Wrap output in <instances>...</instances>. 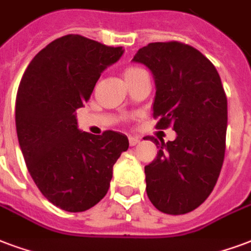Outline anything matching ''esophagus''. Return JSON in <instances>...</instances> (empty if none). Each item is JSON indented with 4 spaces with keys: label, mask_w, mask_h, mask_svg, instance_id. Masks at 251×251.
Listing matches in <instances>:
<instances>
[{
    "label": "esophagus",
    "mask_w": 251,
    "mask_h": 251,
    "mask_svg": "<svg viewBox=\"0 0 251 251\" xmlns=\"http://www.w3.org/2000/svg\"><path fill=\"white\" fill-rule=\"evenodd\" d=\"M128 141H129V146L133 147V146H136V144H139V139L137 137H133V136H129L128 137Z\"/></svg>",
    "instance_id": "obj_1"
}]
</instances>
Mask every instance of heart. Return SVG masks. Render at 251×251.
<instances>
[{
  "mask_svg": "<svg viewBox=\"0 0 251 251\" xmlns=\"http://www.w3.org/2000/svg\"><path fill=\"white\" fill-rule=\"evenodd\" d=\"M141 75H146V71L140 69V67H136V66H129V67L124 70V78H126L127 83H131L132 80L141 76Z\"/></svg>",
  "mask_w": 251,
  "mask_h": 251,
  "instance_id": "1",
  "label": "heart"
}]
</instances>
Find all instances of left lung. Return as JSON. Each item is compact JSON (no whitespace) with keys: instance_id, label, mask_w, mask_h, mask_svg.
<instances>
[{"instance_id":"1","label":"left lung","mask_w":251,"mask_h":251,"mask_svg":"<svg viewBox=\"0 0 251 251\" xmlns=\"http://www.w3.org/2000/svg\"><path fill=\"white\" fill-rule=\"evenodd\" d=\"M133 62L146 65L156 82V128H172L173 141L154 139L156 159L146 165L147 195L167 214H185L208 199L221 172L226 148L227 99L217 70L185 43L154 42Z\"/></svg>"}]
</instances>
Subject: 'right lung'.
I'll return each mask as SVG.
<instances>
[{
    "label": "right lung",
    "mask_w": 251,
    "mask_h": 251,
    "mask_svg": "<svg viewBox=\"0 0 251 251\" xmlns=\"http://www.w3.org/2000/svg\"><path fill=\"white\" fill-rule=\"evenodd\" d=\"M122 54L123 47L69 34L34 56L18 86L16 127L26 167L41 193L66 212L97 205L108 192L114 164L128 150L126 135L82 132L75 118Z\"/></svg>",
    "instance_id": "obj_1"
}]
</instances>
